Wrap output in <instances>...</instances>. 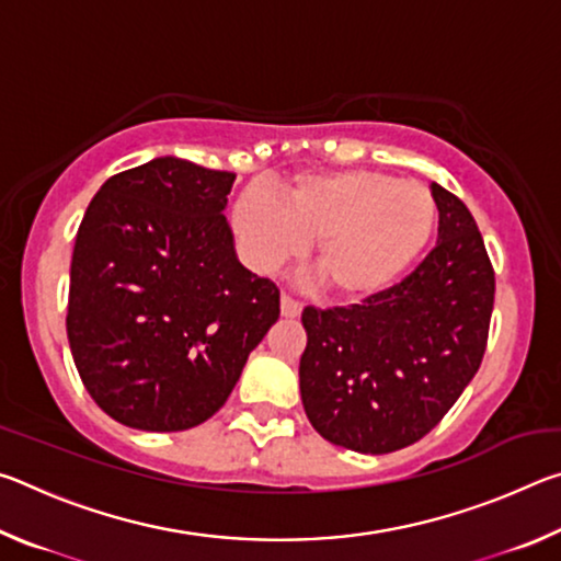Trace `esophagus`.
I'll return each mask as SVG.
<instances>
[{"mask_svg": "<svg viewBox=\"0 0 561 561\" xmlns=\"http://www.w3.org/2000/svg\"><path fill=\"white\" fill-rule=\"evenodd\" d=\"M282 317H287V319H297L299 314H301V304L294 299V297H289V294H282Z\"/></svg>", "mask_w": 561, "mask_h": 561, "instance_id": "obj_1", "label": "esophagus"}]
</instances>
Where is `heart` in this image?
<instances>
[{"label":"heart","instance_id":"1","mask_svg":"<svg viewBox=\"0 0 561 561\" xmlns=\"http://www.w3.org/2000/svg\"><path fill=\"white\" fill-rule=\"evenodd\" d=\"M232 227L257 270H274L314 242L311 267L331 299L360 304L421 264L438 230V205L421 183L378 170L304 173L282 205L262 190L237 201Z\"/></svg>","mask_w":561,"mask_h":561}]
</instances>
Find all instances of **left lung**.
<instances>
[{
	"instance_id": "8db88e82",
	"label": "left lung",
	"mask_w": 561,
	"mask_h": 561,
	"mask_svg": "<svg viewBox=\"0 0 561 561\" xmlns=\"http://www.w3.org/2000/svg\"><path fill=\"white\" fill-rule=\"evenodd\" d=\"M438 244L376 299L307 307L301 403L329 443L383 455L443 421L485 356L495 272L460 197L431 185Z\"/></svg>"
}]
</instances>
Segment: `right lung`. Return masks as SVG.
<instances>
[{"label":"right lung","mask_w":561,"mask_h":561,"mask_svg":"<svg viewBox=\"0 0 561 561\" xmlns=\"http://www.w3.org/2000/svg\"><path fill=\"white\" fill-rule=\"evenodd\" d=\"M232 183L163 156L108 178L83 215L66 334L87 391L128 428L213 417L279 319V289L237 260Z\"/></svg>","instance_id":"add662e5"}]
</instances>
